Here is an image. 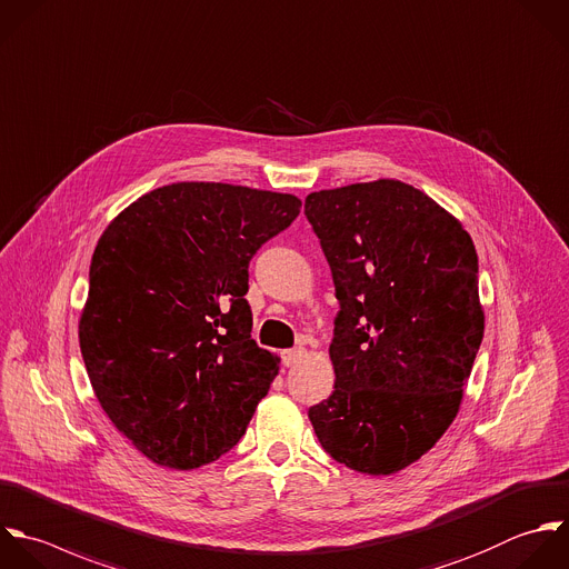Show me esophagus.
Wrapping results in <instances>:
<instances>
[{
	"label": "esophagus",
	"instance_id": "1",
	"mask_svg": "<svg viewBox=\"0 0 569 569\" xmlns=\"http://www.w3.org/2000/svg\"><path fill=\"white\" fill-rule=\"evenodd\" d=\"M303 357H306V350H303V348L283 350V352H281V363H283V366H288V368H292V366H297Z\"/></svg>",
	"mask_w": 569,
	"mask_h": 569
}]
</instances>
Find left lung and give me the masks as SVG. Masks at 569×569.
Segmentation results:
<instances>
[{"instance_id":"left-lung-1","label":"left lung","mask_w":569,"mask_h":569,"mask_svg":"<svg viewBox=\"0 0 569 569\" xmlns=\"http://www.w3.org/2000/svg\"><path fill=\"white\" fill-rule=\"evenodd\" d=\"M306 219L339 299L335 392L308 417L337 463L395 475L459 412L486 328L475 243L437 201L395 179L312 192Z\"/></svg>"}]
</instances>
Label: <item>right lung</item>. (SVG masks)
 I'll list each match as a JSON object with an SVG mask.
<instances>
[{
	"mask_svg": "<svg viewBox=\"0 0 569 569\" xmlns=\"http://www.w3.org/2000/svg\"><path fill=\"white\" fill-rule=\"evenodd\" d=\"M299 208L295 194L183 181L101 234L79 348L103 412L152 463L194 470L246 435L279 370L250 339L248 266Z\"/></svg>",
	"mask_w": 569,
	"mask_h": 569,
	"instance_id": "right-lung-1",
	"label": "right lung"
}]
</instances>
